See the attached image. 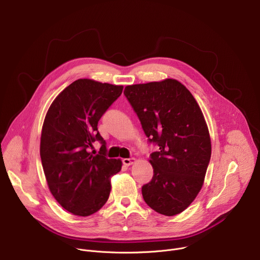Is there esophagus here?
I'll list each match as a JSON object with an SVG mask.
<instances>
[{"label":"esophagus","instance_id":"1","mask_svg":"<svg viewBox=\"0 0 260 260\" xmlns=\"http://www.w3.org/2000/svg\"><path fill=\"white\" fill-rule=\"evenodd\" d=\"M122 162H123V164H124L125 166H129V165H132V164H134V163L136 162V159H135V158H131V159H123V160H122Z\"/></svg>","mask_w":260,"mask_h":260}]
</instances>
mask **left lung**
Masks as SVG:
<instances>
[{
	"label": "left lung",
	"mask_w": 260,
	"mask_h": 260,
	"mask_svg": "<svg viewBox=\"0 0 260 260\" xmlns=\"http://www.w3.org/2000/svg\"><path fill=\"white\" fill-rule=\"evenodd\" d=\"M124 95L150 142L152 180L142 187L155 212L174 216L191 204L203 187L211 157V139L203 112L184 84L166 78L126 85Z\"/></svg>",
	"instance_id": "8db88e82"
}]
</instances>
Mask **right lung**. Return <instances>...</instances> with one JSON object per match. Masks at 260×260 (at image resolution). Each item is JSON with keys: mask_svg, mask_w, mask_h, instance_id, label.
I'll return each instance as SVG.
<instances>
[{"mask_svg": "<svg viewBox=\"0 0 260 260\" xmlns=\"http://www.w3.org/2000/svg\"><path fill=\"white\" fill-rule=\"evenodd\" d=\"M123 85L81 78L51 103L41 136V159L50 192L67 211L89 216L110 197L111 178L122 167L106 157V141L97 132L101 116L121 95ZM103 145L99 155L89 148Z\"/></svg>", "mask_w": 260, "mask_h": 260, "instance_id": "obj_1", "label": "right lung"}]
</instances>
